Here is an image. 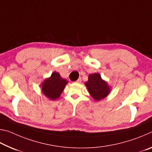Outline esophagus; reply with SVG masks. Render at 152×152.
<instances>
[{
  "instance_id": "obj_1",
  "label": "esophagus",
  "mask_w": 152,
  "mask_h": 152,
  "mask_svg": "<svg viewBox=\"0 0 152 152\" xmlns=\"http://www.w3.org/2000/svg\"><path fill=\"white\" fill-rule=\"evenodd\" d=\"M81 81H82V78H79L76 81V82H77V83H80Z\"/></svg>"
}]
</instances>
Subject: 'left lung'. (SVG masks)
I'll use <instances>...</instances> for the list:
<instances>
[{
	"label": "left lung",
	"mask_w": 152,
	"mask_h": 152,
	"mask_svg": "<svg viewBox=\"0 0 152 152\" xmlns=\"http://www.w3.org/2000/svg\"><path fill=\"white\" fill-rule=\"evenodd\" d=\"M85 85L90 94L96 101L104 99L110 91V88L107 82L102 79L99 73L90 74L88 81L85 82Z\"/></svg>",
	"instance_id": "left-lung-1"
}]
</instances>
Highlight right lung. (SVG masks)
I'll return each instance as SVG.
<instances>
[{"label": "right lung", "instance_id": "obj_1", "mask_svg": "<svg viewBox=\"0 0 152 152\" xmlns=\"http://www.w3.org/2000/svg\"><path fill=\"white\" fill-rule=\"evenodd\" d=\"M67 84L68 81L66 79L61 78L58 72H54L41 85L43 94L51 101H55L60 97Z\"/></svg>", "mask_w": 152, "mask_h": 152}]
</instances>
